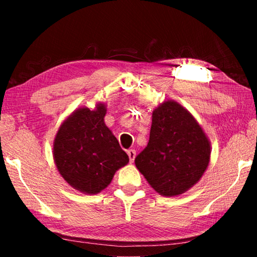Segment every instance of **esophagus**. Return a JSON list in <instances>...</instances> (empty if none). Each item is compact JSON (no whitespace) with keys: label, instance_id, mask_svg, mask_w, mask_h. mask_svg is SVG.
I'll return each instance as SVG.
<instances>
[{"label":"esophagus","instance_id":"1","mask_svg":"<svg viewBox=\"0 0 257 257\" xmlns=\"http://www.w3.org/2000/svg\"><path fill=\"white\" fill-rule=\"evenodd\" d=\"M127 154H128V156H129L130 162H134L135 158H136V151H135V150H128V151H127Z\"/></svg>","mask_w":257,"mask_h":257}]
</instances>
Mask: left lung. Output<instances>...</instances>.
<instances>
[{"label": "left lung", "instance_id": "8db88e82", "mask_svg": "<svg viewBox=\"0 0 257 257\" xmlns=\"http://www.w3.org/2000/svg\"><path fill=\"white\" fill-rule=\"evenodd\" d=\"M210 153L208 139L193 115L168 101L153 111L149 144L135 164L159 194L176 196L201 179Z\"/></svg>", "mask_w": 257, "mask_h": 257}]
</instances>
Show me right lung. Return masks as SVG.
<instances>
[{
  "instance_id": "add662e5",
  "label": "right lung",
  "mask_w": 257,
  "mask_h": 257,
  "mask_svg": "<svg viewBox=\"0 0 257 257\" xmlns=\"http://www.w3.org/2000/svg\"><path fill=\"white\" fill-rule=\"evenodd\" d=\"M106 108H79L61 125L54 141V161L61 176L73 188L97 194L115 171L129 162L128 155L104 123Z\"/></svg>"
}]
</instances>
